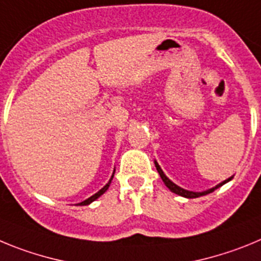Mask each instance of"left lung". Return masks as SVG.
Wrapping results in <instances>:
<instances>
[{
    "label": "left lung",
    "instance_id": "obj_1",
    "mask_svg": "<svg viewBox=\"0 0 261 261\" xmlns=\"http://www.w3.org/2000/svg\"><path fill=\"white\" fill-rule=\"evenodd\" d=\"M154 165H156V169H157V171H159L160 177H161V179L164 180V183H165V185H166V187H168V189L170 190L171 192H174V194H177V195H180V196H183V198L194 199V198H199V196H203V195L211 194V192L215 191L216 189H218V187L222 186V185H225V183L229 182V180L231 179V178H229V179L224 180V182H221V183H220V185H217V186H216V187H213V189H211V190H206V191H203V192H192V191H187V190L180 189V187L177 186L175 183L171 182V180L169 179V178L166 177L165 174H164V171L161 170V168H160L159 164H157L156 161H154Z\"/></svg>",
    "mask_w": 261,
    "mask_h": 261
}]
</instances>
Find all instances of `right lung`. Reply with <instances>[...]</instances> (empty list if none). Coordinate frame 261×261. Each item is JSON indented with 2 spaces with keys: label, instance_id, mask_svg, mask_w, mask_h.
I'll return each mask as SVG.
<instances>
[{
  "label": "right lung",
  "instance_id": "obj_1",
  "mask_svg": "<svg viewBox=\"0 0 261 261\" xmlns=\"http://www.w3.org/2000/svg\"><path fill=\"white\" fill-rule=\"evenodd\" d=\"M113 174H114V173H113ZM112 179H113V175H112V178H110V180H109V182H108L107 185H105V186L102 187L101 190H100V191H98V192H96L95 195H92V196H91V198H88V199H87V200L82 201V203L79 204V205H88V204H90V203H92L93 200H96V199H97L98 196H101V195L104 194V192L107 191L108 189H109V185H110V182H112Z\"/></svg>",
  "mask_w": 261,
  "mask_h": 261
}]
</instances>
